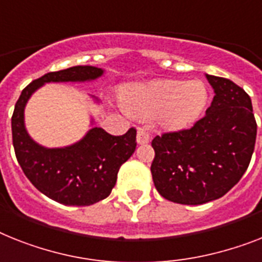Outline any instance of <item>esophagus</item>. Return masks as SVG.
<instances>
[{
  "label": "esophagus",
  "instance_id": "obj_1",
  "mask_svg": "<svg viewBox=\"0 0 262 262\" xmlns=\"http://www.w3.org/2000/svg\"><path fill=\"white\" fill-rule=\"evenodd\" d=\"M136 142L139 144H146L150 142V133L146 128H139L136 134Z\"/></svg>",
  "mask_w": 262,
  "mask_h": 262
}]
</instances>
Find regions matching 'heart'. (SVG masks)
<instances>
[{"instance_id":"b5f03b06","label":"heart","mask_w":262,"mask_h":262,"mask_svg":"<svg viewBox=\"0 0 262 262\" xmlns=\"http://www.w3.org/2000/svg\"><path fill=\"white\" fill-rule=\"evenodd\" d=\"M124 107L139 118L158 115L162 126L181 129L200 118L207 103V91L198 80H155L139 84L123 96Z\"/></svg>"}]
</instances>
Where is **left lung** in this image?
I'll use <instances>...</instances> for the list:
<instances>
[{"label":"left lung","mask_w":262,"mask_h":262,"mask_svg":"<svg viewBox=\"0 0 262 262\" xmlns=\"http://www.w3.org/2000/svg\"><path fill=\"white\" fill-rule=\"evenodd\" d=\"M214 88L206 115L193 127L157 135L151 174L158 193L182 205L218 200L243 178L256 144L249 95L232 80L206 75Z\"/></svg>","instance_id":"left-lung-1"}]
</instances>
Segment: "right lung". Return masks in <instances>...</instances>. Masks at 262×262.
<instances>
[{"label":"right lung","instance_id":"right-lung-1","mask_svg":"<svg viewBox=\"0 0 262 262\" xmlns=\"http://www.w3.org/2000/svg\"><path fill=\"white\" fill-rule=\"evenodd\" d=\"M103 69L77 66L49 72L24 88L12 116L13 147L32 185L51 200L68 206H90L107 198L115 186L120 166L134 154L136 129L114 136L94 127L83 139L64 148H45L32 140L24 126V108L34 91L51 81H85Z\"/></svg>","mask_w":262,"mask_h":262}]
</instances>
